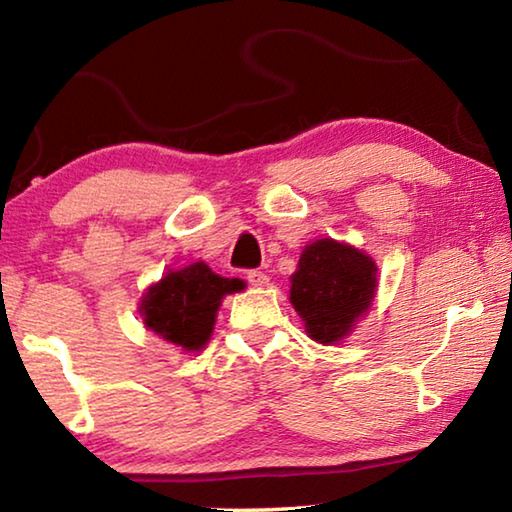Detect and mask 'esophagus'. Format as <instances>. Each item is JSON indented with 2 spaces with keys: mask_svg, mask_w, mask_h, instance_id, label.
Here are the masks:
<instances>
[{
  "mask_svg": "<svg viewBox=\"0 0 512 512\" xmlns=\"http://www.w3.org/2000/svg\"><path fill=\"white\" fill-rule=\"evenodd\" d=\"M246 280H248L250 284H253V287H266V284H268V275L262 273V271H248Z\"/></svg>",
  "mask_w": 512,
  "mask_h": 512,
  "instance_id": "1",
  "label": "esophagus"
}]
</instances>
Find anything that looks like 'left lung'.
I'll return each mask as SVG.
<instances>
[{
  "label": "left lung",
  "mask_w": 512,
  "mask_h": 512,
  "mask_svg": "<svg viewBox=\"0 0 512 512\" xmlns=\"http://www.w3.org/2000/svg\"><path fill=\"white\" fill-rule=\"evenodd\" d=\"M375 289L377 266L368 255L334 239H318L302 250L289 300L311 339L332 345L370 309Z\"/></svg>",
  "instance_id": "1"
}]
</instances>
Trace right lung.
I'll use <instances>...</instances> for the list:
<instances>
[{
  "label": "right lung",
  "mask_w": 512,
  "mask_h": 512,
  "mask_svg": "<svg viewBox=\"0 0 512 512\" xmlns=\"http://www.w3.org/2000/svg\"><path fill=\"white\" fill-rule=\"evenodd\" d=\"M239 289L237 277H221L205 262H194L167 273L144 293V325L164 341L196 352L210 341L223 296Z\"/></svg>",
  "instance_id": "1"
}]
</instances>
